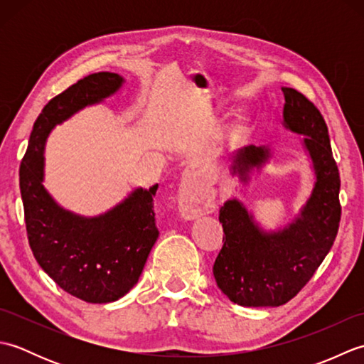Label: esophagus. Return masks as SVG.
I'll return each instance as SVG.
<instances>
[{
  "label": "esophagus",
  "mask_w": 364,
  "mask_h": 364,
  "mask_svg": "<svg viewBox=\"0 0 364 364\" xmlns=\"http://www.w3.org/2000/svg\"><path fill=\"white\" fill-rule=\"evenodd\" d=\"M178 205H180L183 215H186V218H196V215L210 211L213 208L211 197L208 194L202 178L197 176L192 168H186L183 173Z\"/></svg>",
  "instance_id": "esophagus-1"
}]
</instances>
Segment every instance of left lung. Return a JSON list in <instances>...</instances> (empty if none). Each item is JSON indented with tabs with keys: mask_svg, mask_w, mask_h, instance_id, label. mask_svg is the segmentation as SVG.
I'll return each instance as SVG.
<instances>
[{
	"mask_svg": "<svg viewBox=\"0 0 364 364\" xmlns=\"http://www.w3.org/2000/svg\"><path fill=\"white\" fill-rule=\"evenodd\" d=\"M282 90L283 125L305 136L316 183L299 218L272 233L262 231L236 198L220 208L225 236L213 274L220 291L241 306H280L296 297L327 257L341 220V180L327 123L304 94L291 87ZM269 156L267 146H244L233 156V175L247 181L250 170L261 167Z\"/></svg>",
	"mask_w": 364,
	"mask_h": 364,
	"instance_id": "obj_1",
	"label": "left lung"
}]
</instances>
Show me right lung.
<instances>
[{
    "label": "right lung",
    "instance_id": "right-lung-1",
    "mask_svg": "<svg viewBox=\"0 0 364 364\" xmlns=\"http://www.w3.org/2000/svg\"><path fill=\"white\" fill-rule=\"evenodd\" d=\"M123 78L100 72L50 100L38 115L20 164V192L34 258L54 283L89 304H109L141 277L159 231L153 210L158 184L139 188L98 218L60 208L43 188V149L50 131L82 107L115 94Z\"/></svg>",
    "mask_w": 364,
    "mask_h": 364
}]
</instances>
